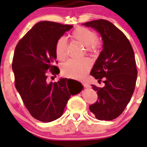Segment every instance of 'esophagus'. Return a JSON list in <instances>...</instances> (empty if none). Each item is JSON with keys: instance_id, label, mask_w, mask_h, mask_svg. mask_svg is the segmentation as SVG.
I'll use <instances>...</instances> for the list:
<instances>
[{"instance_id": "34e87169", "label": "esophagus", "mask_w": 147, "mask_h": 147, "mask_svg": "<svg viewBox=\"0 0 147 147\" xmlns=\"http://www.w3.org/2000/svg\"><path fill=\"white\" fill-rule=\"evenodd\" d=\"M82 86L85 87V88H90V85L88 83H87V82H82Z\"/></svg>"}]
</instances>
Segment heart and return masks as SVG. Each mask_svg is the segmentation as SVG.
Returning <instances> with one entry per match:
<instances>
[{
	"label": "heart",
	"instance_id": "heart-1",
	"mask_svg": "<svg viewBox=\"0 0 147 147\" xmlns=\"http://www.w3.org/2000/svg\"><path fill=\"white\" fill-rule=\"evenodd\" d=\"M72 39L78 41L85 46V50L90 53H95L99 49L98 36L94 31L87 28L79 26L71 34ZM55 52L57 58L65 60L67 55V42L65 37H60L55 44ZM90 62L87 59L69 60L62 67V74L64 76L74 79H81L86 76L90 70Z\"/></svg>",
	"mask_w": 147,
	"mask_h": 147
}]
</instances>
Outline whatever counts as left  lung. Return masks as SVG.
Segmentation results:
<instances>
[{"instance_id":"obj_1","label":"left lung","mask_w":147,"mask_h":147,"mask_svg":"<svg viewBox=\"0 0 147 147\" xmlns=\"http://www.w3.org/2000/svg\"><path fill=\"white\" fill-rule=\"evenodd\" d=\"M83 25L96 30L103 42L90 74L105 85H92L98 100L89 108L96 119L110 121L123 113L134 92L138 76L134 51L126 36L110 21L98 19Z\"/></svg>"}]
</instances>
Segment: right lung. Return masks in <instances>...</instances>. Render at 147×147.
<instances>
[{"label": "right lung", "mask_w": 147, "mask_h": 147, "mask_svg": "<svg viewBox=\"0 0 147 147\" xmlns=\"http://www.w3.org/2000/svg\"><path fill=\"white\" fill-rule=\"evenodd\" d=\"M73 28L52 21L36 24L18 42L12 60L14 85L30 114L39 121L50 122L62 115L71 95L82 90L71 87L66 78L50 83L49 74L56 76L55 63L57 39Z\"/></svg>", "instance_id": "right-lung-1"}]
</instances>
